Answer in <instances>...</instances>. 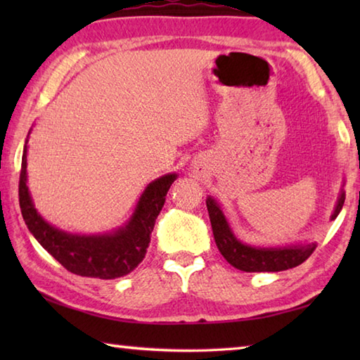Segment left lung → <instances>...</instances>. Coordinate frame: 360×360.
Returning a JSON list of instances; mask_svg holds the SVG:
<instances>
[{
	"label": "left lung",
	"instance_id": "8db88e82",
	"mask_svg": "<svg viewBox=\"0 0 360 360\" xmlns=\"http://www.w3.org/2000/svg\"><path fill=\"white\" fill-rule=\"evenodd\" d=\"M345 193H341L337 208L332 219L338 216L343 208ZM206 208L210 212V221L214 235L216 245L224 259L230 265L238 268L241 271H283L289 268L298 266L303 264L316 249V243H309L304 246H292V248H252L243 245L235 238L230 231V227L222 214L221 208L212 198L206 200Z\"/></svg>",
	"mask_w": 360,
	"mask_h": 360
}]
</instances>
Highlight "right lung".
<instances>
[{"label":"right lung","mask_w":360,"mask_h":360,"mask_svg":"<svg viewBox=\"0 0 360 360\" xmlns=\"http://www.w3.org/2000/svg\"><path fill=\"white\" fill-rule=\"evenodd\" d=\"M176 174H167L150 182L139 198L135 214L129 225L103 236H76L53 229L41 219L33 208L27 187V146L22 155L19 203L28 230L39 241V245L58 260L66 270L79 276L114 279L130 273L144 259L146 249L150 243L155 219L169 186Z\"/></svg>","instance_id":"obj_1"}]
</instances>
